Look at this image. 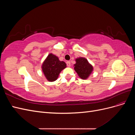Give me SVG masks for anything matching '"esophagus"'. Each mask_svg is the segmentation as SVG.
<instances>
[{
  "label": "esophagus",
  "instance_id": "obj_1",
  "mask_svg": "<svg viewBox=\"0 0 135 135\" xmlns=\"http://www.w3.org/2000/svg\"><path fill=\"white\" fill-rule=\"evenodd\" d=\"M66 65H67V66H70V62L69 61H68L67 62H66Z\"/></svg>",
  "mask_w": 135,
  "mask_h": 135
}]
</instances>
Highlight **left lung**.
I'll list each match as a JSON object with an SVG mask.
<instances>
[{"label":"left lung","mask_w":135,"mask_h":135,"mask_svg":"<svg viewBox=\"0 0 135 135\" xmlns=\"http://www.w3.org/2000/svg\"><path fill=\"white\" fill-rule=\"evenodd\" d=\"M74 64V70L80 78L83 79H87L93 70V67L89 64L87 59L80 57L76 59Z\"/></svg>","instance_id":"obj_1"}]
</instances>
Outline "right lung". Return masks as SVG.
Segmentation results:
<instances>
[{"label": "right lung", "instance_id": "1", "mask_svg": "<svg viewBox=\"0 0 135 135\" xmlns=\"http://www.w3.org/2000/svg\"><path fill=\"white\" fill-rule=\"evenodd\" d=\"M66 67L64 61H60L57 57L50 54L44 61L42 70L47 79L50 81L56 80L60 73Z\"/></svg>", "mask_w": 135, "mask_h": 135}]
</instances>
